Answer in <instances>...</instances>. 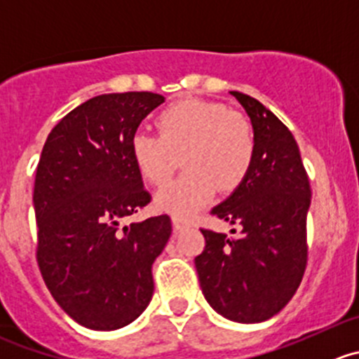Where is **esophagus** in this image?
I'll return each mask as SVG.
<instances>
[{"instance_id": "obj_1", "label": "esophagus", "mask_w": 359, "mask_h": 359, "mask_svg": "<svg viewBox=\"0 0 359 359\" xmlns=\"http://www.w3.org/2000/svg\"><path fill=\"white\" fill-rule=\"evenodd\" d=\"M187 226H189V221H184V219L173 217V229H175V231H180V229L187 228Z\"/></svg>"}]
</instances>
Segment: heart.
Returning a JSON list of instances; mask_svg holds the SVG:
<instances>
[{"label":"heart","mask_w":359,"mask_h":359,"mask_svg":"<svg viewBox=\"0 0 359 359\" xmlns=\"http://www.w3.org/2000/svg\"><path fill=\"white\" fill-rule=\"evenodd\" d=\"M158 135L138 131L131 156L145 182L163 186L182 158L186 172L156 194L159 210L189 217L214 196L235 191L249 173L256 154L252 124L222 103L182 100L156 119Z\"/></svg>","instance_id":"obj_1"}]
</instances>
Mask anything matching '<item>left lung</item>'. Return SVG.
Here are the masks:
<instances>
[{
    "label": "left lung",
    "instance_id": "obj_1",
    "mask_svg": "<svg viewBox=\"0 0 359 359\" xmlns=\"http://www.w3.org/2000/svg\"><path fill=\"white\" fill-rule=\"evenodd\" d=\"M231 95L250 117L256 154L243 182L212 215L240 231L229 238L201 228L205 249L194 266L201 293L217 314L261 323L283 311L302 283L312 191L291 131L257 100Z\"/></svg>",
    "mask_w": 359,
    "mask_h": 359
}]
</instances>
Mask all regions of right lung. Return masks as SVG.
I'll return each mask as SVG.
<instances>
[{"label": "right lung", "mask_w": 359, "mask_h": 359, "mask_svg": "<svg viewBox=\"0 0 359 359\" xmlns=\"http://www.w3.org/2000/svg\"><path fill=\"white\" fill-rule=\"evenodd\" d=\"M156 93L87 100L48 133L34 179L36 261L54 300L79 325L133 323L154 293L152 263L172 235L166 214L121 226L151 203L131 138L161 103Z\"/></svg>", "instance_id": "obj_1"}]
</instances>
